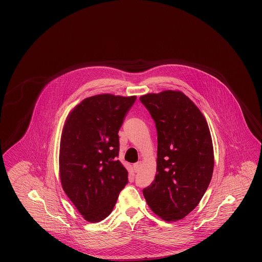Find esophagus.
Masks as SVG:
<instances>
[{"label":"esophagus","instance_id":"34e87169","mask_svg":"<svg viewBox=\"0 0 262 262\" xmlns=\"http://www.w3.org/2000/svg\"><path fill=\"white\" fill-rule=\"evenodd\" d=\"M141 167V162H137L136 164H134V169H135V172H138L139 169Z\"/></svg>","mask_w":262,"mask_h":262}]
</instances>
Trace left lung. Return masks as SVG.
Listing matches in <instances>:
<instances>
[{"instance_id":"obj_1","label":"left lung","mask_w":262,"mask_h":262,"mask_svg":"<svg viewBox=\"0 0 262 262\" xmlns=\"http://www.w3.org/2000/svg\"><path fill=\"white\" fill-rule=\"evenodd\" d=\"M157 128V169L142 192L164 221L185 218L200 202L211 181L214 151L206 119L180 90L140 96Z\"/></svg>"}]
</instances>
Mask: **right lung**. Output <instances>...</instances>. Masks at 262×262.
I'll use <instances>...</instances> for the list:
<instances>
[{
  "label": "right lung",
  "mask_w": 262,
  "mask_h": 262,
  "mask_svg": "<svg viewBox=\"0 0 262 262\" xmlns=\"http://www.w3.org/2000/svg\"><path fill=\"white\" fill-rule=\"evenodd\" d=\"M137 96L98 94L82 100L62 126L59 172L68 198L90 223L104 220L127 184L117 160L119 129Z\"/></svg>",
  "instance_id": "obj_1"
}]
</instances>
